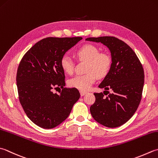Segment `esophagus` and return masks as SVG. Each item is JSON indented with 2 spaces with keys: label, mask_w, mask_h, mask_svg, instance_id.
Segmentation results:
<instances>
[{
  "label": "esophagus",
  "mask_w": 158,
  "mask_h": 158,
  "mask_svg": "<svg viewBox=\"0 0 158 158\" xmlns=\"http://www.w3.org/2000/svg\"><path fill=\"white\" fill-rule=\"evenodd\" d=\"M85 94H87V92H85V91H80V94H81V97H83V96H84Z\"/></svg>",
  "instance_id": "esophagus-1"
}]
</instances>
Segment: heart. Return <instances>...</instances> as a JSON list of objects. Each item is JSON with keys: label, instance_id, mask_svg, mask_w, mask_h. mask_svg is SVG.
<instances>
[{"label": "heart", "instance_id": "1", "mask_svg": "<svg viewBox=\"0 0 158 158\" xmlns=\"http://www.w3.org/2000/svg\"><path fill=\"white\" fill-rule=\"evenodd\" d=\"M77 57L81 60L88 61L85 66V75H77L69 81L70 87L81 91H86L98 78H103L110 70L112 59L106 52H99V49L93 44H85L77 51ZM61 69L67 74H72L74 62L70 56L64 55L60 60Z\"/></svg>", "mask_w": 158, "mask_h": 158}]
</instances>
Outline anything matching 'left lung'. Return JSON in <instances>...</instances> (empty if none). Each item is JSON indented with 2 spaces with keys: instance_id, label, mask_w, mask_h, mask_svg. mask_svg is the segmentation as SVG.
<instances>
[{
  "instance_id": "1",
  "label": "left lung",
  "mask_w": 158,
  "mask_h": 158,
  "mask_svg": "<svg viewBox=\"0 0 158 158\" xmlns=\"http://www.w3.org/2000/svg\"><path fill=\"white\" fill-rule=\"evenodd\" d=\"M85 40L106 46L112 57L109 73L98 85L104 88L103 93L94 94L96 100L89 108L92 116L107 127L121 126L131 118L141 101L144 79L143 66L130 46L115 37ZM105 91L107 97L104 96Z\"/></svg>"
}]
</instances>
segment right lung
<instances>
[{
  "label": "right lung",
  "mask_w": 158,
  "mask_h": 158,
  "mask_svg": "<svg viewBox=\"0 0 158 158\" xmlns=\"http://www.w3.org/2000/svg\"><path fill=\"white\" fill-rule=\"evenodd\" d=\"M81 37L46 38L34 44L24 55L16 76L19 100L24 112L40 127L52 129L64 122L80 94L77 88H65L60 60ZM62 89L60 95L52 89Z\"/></svg>",
  "instance_id": "add662e5"
}]
</instances>
